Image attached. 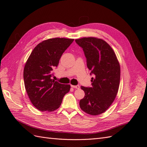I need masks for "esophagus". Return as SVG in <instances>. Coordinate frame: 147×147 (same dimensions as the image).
I'll return each instance as SVG.
<instances>
[{
  "instance_id": "obj_1",
  "label": "esophagus",
  "mask_w": 147,
  "mask_h": 147,
  "mask_svg": "<svg viewBox=\"0 0 147 147\" xmlns=\"http://www.w3.org/2000/svg\"><path fill=\"white\" fill-rule=\"evenodd\" d=\"M71 87H72V88H76V89H79L80 88V85H71Z\"/></svg>"
}]
</instances>
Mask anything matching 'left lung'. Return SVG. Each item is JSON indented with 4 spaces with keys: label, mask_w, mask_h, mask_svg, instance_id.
<instances>
[{
    "label": "left lung",
    "mask_w": 147,
    "mask_h": 147,
    "mask_svg": "<svg viewBox=\"0 0 147 147\" xmlns=\"http://www.w3.org/2000/svg\"><path fill=\"white\" fill-rule=\"evenodd\" d=\"M83 50L90 70L91 87L81 88L85 97L80 101L81 109L96 116L106 111L115 100L118 92L120 67L113 50L105 41L95 37L75 40Z\"/></svg>",
    "instance_id": "left-lung-1"
}]
</instances>
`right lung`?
Listing matches in <instances>:
<instances>
[{
    "label": "right lung",
    "mask_w": 147,
    "mask_h": 147,
    "mask_svg": "<svg viewBox=\"0 0 147 147\" xmlns=\"http://www.w3.org/2000/svg\"><path fill=\"white\" fill-rule=\"evenodd\" d=\"M74 39L50 38L34 49L24 69L26 91L34 106L41 111L57 109L71 86L51 79L52 71L57 66L64 51Z\"/></svg>",
    "instance_id": "add662e5"
}]
</instances>
